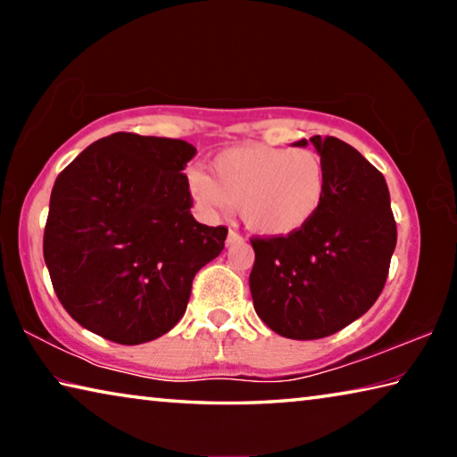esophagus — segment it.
Returning a JSON list of instances; mask_svg holds the SVG:
<instances>
[{
    "label": "esophagus",
    "mask_w": 457,
    "mask_h": 457,
    "mask_svg": "<svg viewBox=\"0 0 457 457\" xmlns=\"http://www.w3.org/2000/svg\"><path fill=\"white\" fill-rule=\"evenodd\" d=\"M239 242H244L242 234H239V231H236V229H229V234H228L226 244H228V245H234V244H239Z\"/></svg>",
    "instance_id": "obj_1"
}]
</instances>
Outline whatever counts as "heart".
<instances>
[{"label":"heart","instance_id":"heart-1","mask_svg":"<svg viewBox=\"0 0 457 457\" xmlns=\"http://www.w3.org/2000/svg\"><path fill=\"white\" fill-rule=\"evenodd\" d=\"M212 173L191 169V195L207 210L242 207L247 226L268 236L290 234L312 221L327 189L322 161L308 149L236 146L212 161Z\"/></svg>","mask_w":457,"mask_h":457}]
</instances>
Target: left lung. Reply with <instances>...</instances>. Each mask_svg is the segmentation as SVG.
I'll return each instance as SVG.
<instances>
[{
	"label": "left lung",
	"mask_w": 457,
	"mask_h": 457,
	"mask_svg": "<svg viewBox=\"0 0 457 457\" xmlns=\"http://www.w3.org/2000/svg\"><path fill=\"white\" fill-rule=\"evenodd\" d=\"M311 143L327 175L319 213L288 236L250 239L256 314L294 340L330 337L365 314L383 292L397 244L383 173L337 137L314 135Z\"/></svg>",
	"instance_id": "8db88e82"
}]
</instances>
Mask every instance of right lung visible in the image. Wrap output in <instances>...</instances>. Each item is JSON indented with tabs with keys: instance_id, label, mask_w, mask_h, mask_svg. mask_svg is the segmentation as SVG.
I'll return each mask as SVG.
<instances>
[{
	"instance_id": "add662e5",
	"label": "right lung",
	"mask_w": 457,
	"mask_h": 457,
	"mask_svg": "<svg viewBox=\"0 0 457 457\" xmlns=\"http://www.w3.org/2000/svg\"><path fill=\"white\" fill-rule=\"evenodd\" d=\"M181 138L114 133L58 175L44 260L62 306L95 335L141 345L185 314L193 278L226 245L228 228L191 215Z\"/></svg>"
}]
</instances>
